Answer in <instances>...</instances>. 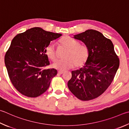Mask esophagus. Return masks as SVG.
<instances>
[{"label": "esophagus", "mask_w": 129, "mask_h": 129, "mask_svg": "<svg viewBox=\"0 0 129 129\" xmlns=\"http://www.w3.org/2000/svg\"><path fill=\"white\" fill-rule=\"evenodd\" d=\"M64 73V71H58V73H59L60 74H62Z\"/></svg>", "instance_id": "obj_1"}]
</instances>
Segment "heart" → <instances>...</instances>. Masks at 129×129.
<instances>
[{
	"label": "heart",
	"instance_id": "b5f03b06",
	"mask_svg": "<svg viewBox=\"0 0 129 129\" xmlns=\"http://www.w3.org/2000/svg\"><path fill=\"white\" fill-rule=\"evenodd\" d=\"M59 43L67 49L64 56V58L58 60L53 62V68L60 70H66L75 67H80L85 64L87 60L89 51L87 47L79 44V42L69 37H63L59 41ZM46 55L51 60L56 59L55 46L50 43L45 48Z\"/></svg>",
	"mask_w": 129,
	"mask_h": 129
}]
</instances>
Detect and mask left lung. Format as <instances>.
Segmentation results:
<instances>
[{
  "label": "left lung",
  "mask_w": 129,
  "mask_h": 129,
  "mask_svg": "<svg viewBox=\"0 0 129 129\" xmlns=\"http://www.w3.org/2000/svg\"><path fill=\"white\" fill-rule=\"evenodd\" d=\"M87 47L89 55L83 68L72 72L68 86L73 94L83 101L99 96L113 81L120 60L112 41L96 30L90 29L74 35Z\"/></svg>",
  "instance_id": "left-lung-1"
}]
</instances>
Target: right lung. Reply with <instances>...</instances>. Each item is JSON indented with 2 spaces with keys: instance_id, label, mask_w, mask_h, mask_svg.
Here are the masks:
<instances>
[{
  "instance_id": "right-lung-1",
  "label": "right lung",
  "mask_w": 129,
  "mask_h": 129,
  "mask_svg": "<svg viewBox=\"0 0 129 129\" xmlns=\"http://www.w3.org/2000/svg\"><path fill=\"white\" fill-rule=\"evenodd\" d=\"M61 36L36 27L14 37L4 61L12 83L21 94L36 98L48 88L57 72L44 69L50 65L45 48Z\"/></svg>"
}]
</instances>
